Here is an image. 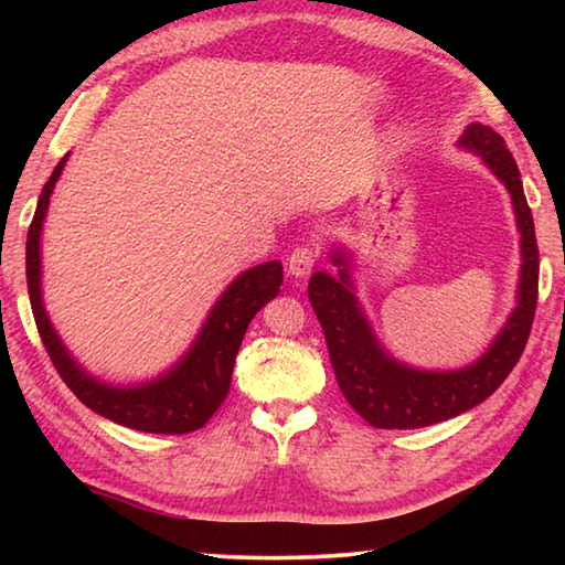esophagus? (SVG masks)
Returning a JSON list of instances; mask_svg holds the SVG:
<instances>
[{
	"mask_svg": "<svg viewBox=\"0 0 565 565\" xmlns=\"http://www.w3.org/2000/svg\"><path fill=\"white\" fill-rule=\"evenodd\" d=\"M317 259H319V254L313 252L311 246H296L289 256V262H286V266H289L291 276H296V279H303V276L311 274Z\"/></svg>",
	"mask_w": 565,
	"mask_h": 565,
	"instance_id": "esophagus-1",
	"label": "esophagus"
}]
</instances>
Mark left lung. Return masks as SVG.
<instances>
[{
	"label": "left lung",
	"mask_w": 565,
	"mask_h": 565,
	"mask_svg": "<svg viewBox=\"0 0 565 565\" xmlns=\"http://www.w3.org/2000/svg\"><path fill=\"white\" fill-rule=\"evenodd\" d=\"M458 145L476 151L509 189L521 232V281L515 309L489 351L471 366L456 371H420L388 356L353 294L351 259L333 248L339 274L317 271L309 281V301L327 337L333 374L351 408L376 428H424L454 418L489 398L511 374L529 341L539 301V246L521 171L501 134L473 121Z\"/></svg>",
	"instance_id": "left-lung-1"
}]
</instances>
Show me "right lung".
<instances>
[{
	"label": "right lung",
	"mask_w": 565,
	"mask_h": 565,
	"mask_svg": "<svg viewBox=\"0 0 565 565\" xmlns=\"http://www.w3.org/2000/svg\"><path fill=\"white\" fill-rule=\"evenodd\" d=\"M66 159L70 154L54 167L50 181L44 184L30 234H26V289H30L32 313L44 349L64 384L74 391V396L84 406L97 411L99 416L147 434L196 431L224 404L228 386H232L236 353L248 323L256 317V311H262L279 294L284 281L281 262H266L238 274L228 284V289L218 296L214 309L209 311L191 349L167 374L137 386H111L107 381L94 379L66 351L42 301V224Z\"/></svg>",
	"instance_id": "1"
}]
</instances>
